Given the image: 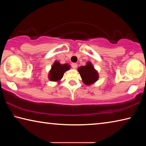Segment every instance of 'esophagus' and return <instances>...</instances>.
<instances>
[{
    "label": "esophagus",
    "mask_w": 146,
    "mask_h": 146,
    "mask_svg": "<svg viewBox=\"0 0 146 146\" xmlns=\"http://www.w3.org/2000/svg\"><path fill=\"white\" fill-rule=\"evenodd\" d=\"M71 67H72L73 69H76V68H77V64H76V63H73L72 64H71Z\"/></svg>",
    "instance_id": "34e87169"
}]
</instances>
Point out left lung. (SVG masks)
I'll list each match as a JSON object with an SVG mask.
<instances>
[{
    "mask_svg": "<svg viewBox=\"0 0 146 146\" xmlns=\"http://www.w3.org/2000/svg\"><path fill=\"white\" fill-rule=\"evenodd\" d=\"M82 82L86 85L90 86L97 82L98 79V73L93 67L91 62H88L86 66H80L78 68Z\"/></svg>",
    "mask_w": 146,
    "mask_h": 146,
    "instance_id": "left-lung-1",
    "label": "left lung"
}]
</instances>
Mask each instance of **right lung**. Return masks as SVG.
Here are the masks:
<instances>
[{
  "label": "right lung",
  "instance_id": "1",
  "mask_svg": "<svg viewBox=\"0 0 146 146\" xmlns=\"http://www.w3.org/2000/svg\"><path fill=\"white\" fill-rule=\"evenodd\" d=\"M70 69L68 64H61L58 61H55L51 66V69L48 74L49 80L53 82H59L63 77L64 73Z\"/></svg>",
  "mask_w": 146,
  "mask_h": 146
}]
</instances>
